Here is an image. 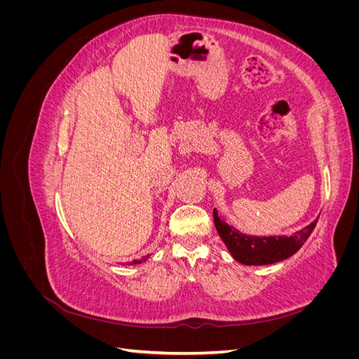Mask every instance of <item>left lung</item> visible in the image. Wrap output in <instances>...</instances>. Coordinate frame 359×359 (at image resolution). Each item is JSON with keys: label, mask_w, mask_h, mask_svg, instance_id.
<instances>
[{"label": "left lung", "mask_w": 359, "mask_h": 359, "mask_svg": "<svg viewBox=\"0 0 359 359\" xmlns=\"http://www.w3.org/2000/svg\"><path fill=\"white\" fill-rule=\"evenodd\" d=\"M212 215L215 229L219 232L224 245L236 262L243 265H269L293 256L307 241L319 219L318 217L302 231H298L290 236H256L238 231L236 227L222 219V215L215 208Z\"/></svg>", "instance_id": "1"}]
</instances>
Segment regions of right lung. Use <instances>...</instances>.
Masks as SVG:
<instances>
[{
    "label": "right lung",
    "instance_id": "add662e5",
    "mask_svg": "<svg viewBox=\"0 0 359 359\" xmlns=\"http://www.w3.org/2000/svg\"><path fill=\"white\" fill-rule=\"evenodd\" d=\"M149 257V255L148 256H144V257H140V259H135V260H132V262L130 264H127V265H137V264H142V262H145V260Z\"/></svg>",
    "mask_w": 359,
    "mask_h": 359
}]
</instances>
